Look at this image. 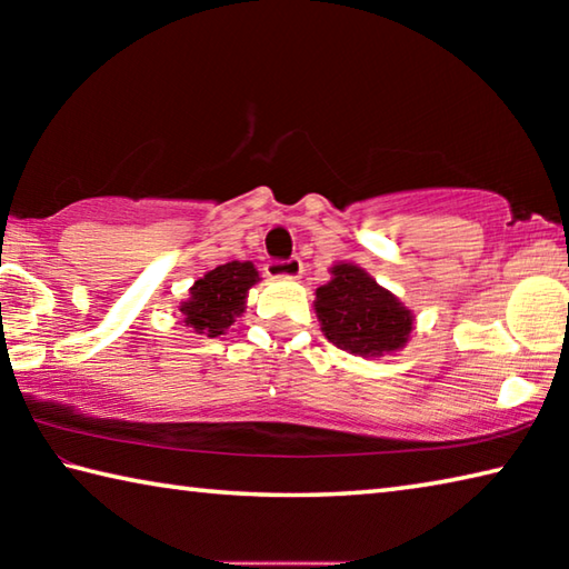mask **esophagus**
<instances>
[{"instance_id":"obj_1","label":"esophagus","mask_w":569,"mask_h":569,"mask_svg":"<svg viewBox=\"0 0 569 569\" xmlns=\"http://www.w3.org/2000/svg\"><path fill=\"white\" fill-rule=\"evenodd\" d=\"M301 273H303V263L298 261V258L266 263V276H271V278H288V281H293V278H301Z\"/></svg>"}]
</instances>
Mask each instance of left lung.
Instances as JSON below:
<instances>
[{"mask_svg": "<svg viewBox=\"0 0 569 569\" xmlns=\"http://www.w3.org/2000/svg\"><path fill=\"white\" fill-rule=\"evenodd\" d=\"M313 308L326 339L363 359L403 349L413 329L409 308L353 263L331 268V281L316 288Z\"/></svg>", "mask_w": 569, "mask_h": 569, "instance_id": "8db88e82", "label": "left lung"}]
</instances>
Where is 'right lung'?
Instances as JSON below:
<instances>
[{"mask_svg":"<svg viewBox=\"0 0 569 569\" xmlns=\"http://www.w3.org/2000/svg\"><path fill=\"white\" fill-rule=\"evenodd\" d=\"M261 278L250 261H230L198 278L180 303L182 323L210 339L223 333L246 311L248 291Z\"/></svg>","mask_w":569,"mask_h":569,"instance_id":"right-lung-1","label":"right lung"}]
</instances>
